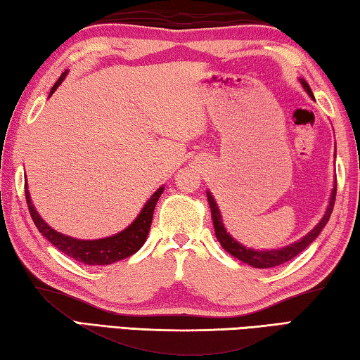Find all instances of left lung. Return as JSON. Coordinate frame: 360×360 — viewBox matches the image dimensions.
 <instances>
[{
    "instance_id": "left-lung-1",
    "label": "left lung",
    "mask_w": 360,
    "mask_h": 360,
    "mask_svg": "<svg viewBox=\"0 0 360 360\" xmlns=\"http://www.w3.org/2000/svg\"><path fill=\"white\" fill-rule=\"evenodd\" d=\"M300 82H301L304 90L307 91V95L314 99L312 90H311V86L307 85V82L304 79H300ZM206 195H207L209 207H211L214 231H215V236H217V240L220 243V246H222L226 252L231 254V256L240 259V261H243L248 265H251V267H254V269H270V267H276V265H281V264L291 261L292 257H296L297 254L306 250V248L311 245L315 238L320 235V231L323 230V226L327 225V222L330 220L331 212H333L335 198H336V179H335L333 190H331V195H330L327 211H325L323 217L320 219V222L315 225L307 235H304L301 240L291 243V245H288V246L280 248V250H264V251L262 250H252V248H248L245 245H241V243H238L235 238L231 236L229 231H226L225 225H224V220H222V215H220L219 206H217V202H215L212 193L207 190Z\"/></svg>"
}]
</instances>
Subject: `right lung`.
Wrapping results in <instances>:
<instances>
[{
	"instance_id": "right-lung-1",
	"label": "right lung",
	"mask_w": 360,
	"mask_h": 360,
	"mask_svg": "<svg viewBox=\"0 0 360 360\" xmlns=\"http://www.w3.org/2000/svg\"><path fill=\"white\" fill-rule=\"evenodd\" d=\"M69 70H65L63 75L59 77V80L53 85L49 96L56 91V88L63 84ZM27 180V179H25ZM164 193V185L159 186L156 191L153 193V196L148 199L145 206L136 215V219L131 222L125 230L119 231L112 236L99 238V240H79V238H72L64 233H59L54 229H51L45 220L40 217V214L37 212L35 206H33L29 186L25 184V199L27 206H29V212L32 215L33 224L37 225V229L40 233L51 243L53 246H56L60 252H64L65 256H69L75 261L86 265H109L114 262L122 261V259L135 254L140 248L145 245L149 226L153 222V212L154 207L159 201V196Z\"/></svg>"
}]
</instances>
